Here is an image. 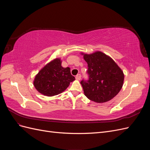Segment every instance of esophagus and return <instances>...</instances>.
<instances>
[{"label":"esophagus","instance_id":"obj_1","mask_svg":"<svg viewBox=\"0 0 150 150\" xmlns=\"http://www.w3.org/2000/svg\"><path fill=\"white\" fill-rule=\"evenodd\" d=\"M81 74H77L76 76V79H77V80H80L81 79Z\"/></svg>","mask_w":150,"mask_h":150}]
</instances>
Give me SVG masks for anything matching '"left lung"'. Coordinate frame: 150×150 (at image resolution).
Returning a JSON list of instances; mask_svg holds the SVG:
<instances>
[{
	"label": "left lung",
	"instance_id": "obj_1",
	"mask_svg": "<svg viewBox=\"0 0 150 150\" xmlns=\"http://www.w3.org/2000/svg\"><path fill=\"white\" fill-rule=\"evenodd\" d=\"M81 54L88 67L89 80L81 82L84 95L98 103L110 101L122 87L123 71L111 57L101 51Z\"/></svg>",
	"mask_w": 150,
	"mask_h": 150
}]
</instances>
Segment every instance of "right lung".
I'll return each instance as SVG.
<instances>
[{
	"label": "right lung",
	"instance_id": "add662e5",
	"mask_svg": "<svg viewBox=\"0 0 150 150\" xmlns=\"http://www.w3.org/2000/svg\"><path fill=\"white\" fill-rule=\"evenodd\" d=\"M62 61L57 57L45 65L35 75L34 86L38 91L46 96L61 94L75 80L69 67H63Z\"/></svg>",
	"mask_w": 150,
	"mask_h": 150
}]
</instances>
